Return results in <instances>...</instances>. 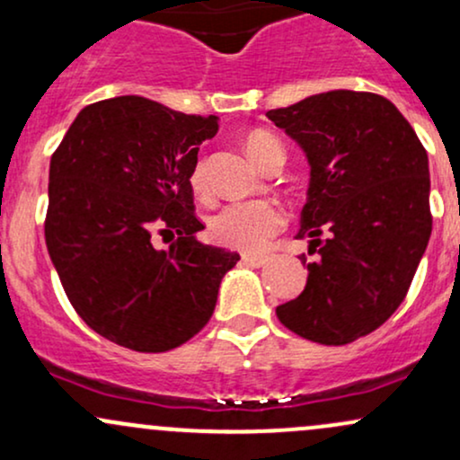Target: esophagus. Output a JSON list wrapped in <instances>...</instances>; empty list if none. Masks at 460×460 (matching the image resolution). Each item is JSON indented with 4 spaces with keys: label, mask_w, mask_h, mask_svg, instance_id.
Masks as SVG:
<instances>
[{
    "label": "esophagus",
    "mask_w": 460,
    "mask_h": 460,
    "mask_svg": "<svg viewBox=\"0 0 460 460\" xmlns=\"http://www.w3.org/2000/svg\"><path fill=\"white\" fill-rule=\"evenodd\" d=\"M242 261L252 268H261L263 263L268 261V255H263V252H244V255H242Z\"/></svg>",
    "instance_id": "34e87169"
}]
</instances>
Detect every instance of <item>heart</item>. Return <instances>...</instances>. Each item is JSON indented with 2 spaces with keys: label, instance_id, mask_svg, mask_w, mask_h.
I'll use <instances>...</instances> for the list:
<instances>
[{
  "label": "heart",
  "instance_id": "b5f03b06",
  "mask_svg": "<svg viewBox=\"0 0 460 460\" xmlns=\"http://www.w3.org/2000/svg\"><path fill=\"white\" fill-rule=\"evenodd\" d=\"M244 146L251 160L261 168L272 157H285L283 145L270 131H251L246 136ZM190 186L200 197L208 192V168H205L203 157H199L190 171ZM283 223L285 216L274 200H235V203L225 205L220 212L209 218L208 235L214 244L252 252L266 246V242L281 229Z\"/></svg>",
  "mask_w": 460,
  "mask_h": 460
}]
</instances>
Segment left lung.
<instances>
[{
  "mask_svg": "<svg viewBox=\"0 0 460 460\" xmlns=\"http://www.w3.org/2000/svg\"><path fill=\"white\" fill-rule=\"evenodd\" d=\"M266 116L307 153L298 237L320 255L277 318L309 341L350 344L392 318L429 246V155L398 108L374 93H322Z\"/></svg>",
  "mask_w": 460,
  "mask_h": 460,
  "instance_id": "1",
  "label": "left lung"
}]
</instances>
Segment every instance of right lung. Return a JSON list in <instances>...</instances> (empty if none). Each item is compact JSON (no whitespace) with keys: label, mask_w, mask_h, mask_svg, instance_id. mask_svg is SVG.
<instances>
[{"label":"right lung","mask_w":460,"mask_h":460,"mask_svg":"<svg viewBox=\"0 0 460 460\" xmlns=\"http://www.w3.org/2000/svg\"><path fill=\"white\" fill-rule=\"evenodd\" d=\"M216 131L218 116L128 94L86 105L51 155L47 251L73 309L105 340L166 352L212 318L240 260L194 237L190 171ZM153 233L178 240L157 252Z\"/></svg>","instance_id":"1"}]
</instances>
